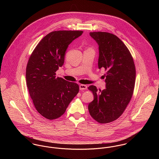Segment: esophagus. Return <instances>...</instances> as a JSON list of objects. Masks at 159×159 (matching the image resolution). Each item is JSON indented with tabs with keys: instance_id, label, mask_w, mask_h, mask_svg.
<instances>
[{
	"instance_id": "1",
	"label": "esophagus",
	"mask_w": 159,
	"mask_h": 159,
	"mask_svg": "<svg viewBox=\"0 0 159 159\" xmlns=\"http://www.w3.org/2000/svg\"><path fill=\"white\" fill-rule=\"evenodd\" d=\"M87 89V86L84 84H80V89L83 91V90H86Z\"/></svg>"
}]
</instances>
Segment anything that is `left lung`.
<instances>
[{"label": "left lung", "mask_w": 159, "mask_h": 159, "mask_svg": "<svg viewBox=\"0 0 159 159\" xmlns=\"http://www.w3.org/2000/svg\"><path fill=\"white\" fill-rule=\"evenodd\" d=\"M98 45V68L106 71V89L99 91L95 86L93 100L88 105L92 117L100 124L119 118L129 103L135 88L136 70L132 56L125 45L115 35L105 32H90Z\"/></svg>", "instance_id": "8db88e82"}]
</instances>
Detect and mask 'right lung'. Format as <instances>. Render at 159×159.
Instances as JSON below:
<instances>
[{"mask_svg": "<svg viewBox=\"0 0 159 159\" xmlns=\"http://www.w3.org/2000/svg\"><path fill=\"white\" fill-rule=\"evenodd\" d=\"M82 30H57L47 34L32 52L26 67V83L36 110L49 120L59 118L79 92V86L56 71L64 63L68 46Z\"/></svg>", "mask_w": 159, "mask_h": 159, "instance_id": "obj_1", "label": "right lung"}]
</instances>
